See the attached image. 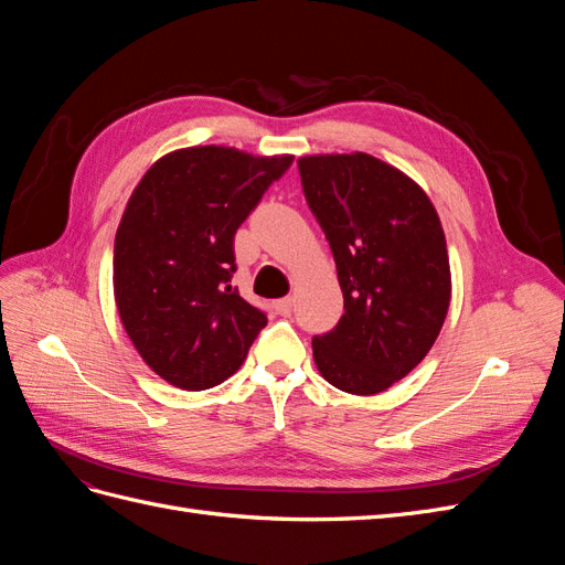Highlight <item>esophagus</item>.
Here are the masks:
<instances>
[{"label": "esophagus", "instance_id": "esophagus-1", "mask_svg": "<svg viewBox=\"0 0 565 565\" xmlns=\"http://www.w3.org/2000/svg\"><path fill=\"white\" fill-rule=\"evenodd\" d=\"M292 303H295L292 297H285V299L276 301V309H278L280 316H289V313H292Z\"/></svg>", "mask_w": 565, "mask_h": 565}]
</instances>
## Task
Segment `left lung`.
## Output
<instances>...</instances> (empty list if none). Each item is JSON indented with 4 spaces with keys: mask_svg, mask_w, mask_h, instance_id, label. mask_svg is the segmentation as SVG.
I'll use <instances>...</instances> for the list:
<instances>
[{
    "mask_svg": "<svg viewBox=\"0 0 565 565\" xmlns=\"http://www.w3.org/2000/svg\"><path fill=\"white\" fill-rule=\"evenodd\" d=\"M297 164L344 292L337 328L313 337L316 365L332 386L372 396L413 372L446 322V233L429 195L367 152Z\"/></svg>",
    "mask_w": 565,
    "mask_h": 565,
    "instance_id": "8db88e82",
    "label": "left lung"
}]
</instances>
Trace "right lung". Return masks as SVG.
I'll use <instances>...</instances> for the list:
<instances>
[{
  "label": "right lung",
  "mask_w": 565,
  "mask_h": 565,
  "mask_svg": "<svg viewBox=\"0 0 565 565\" xmlns=\"http://www.w3.org/2000/svg\"><path fill=\"white\" fill-rule=\"evenodd\" d=\"M292 156L226 146L167 152L127 202L115 235V303L146 365L185 391L245 363L266 313L231 285L233 237Z\"/></svg>",
  "instance_id": "add662e5"
}]
</instances>
